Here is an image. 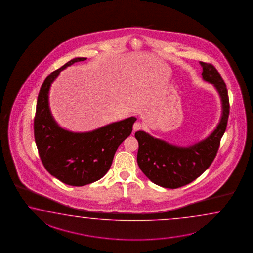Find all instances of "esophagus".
Instances as JSON below:
<instances>
[{
	"label": "esophagus",
	"instance_id": "1",
	"mask_svg": "<svg viewBox=\"0 0 253 253\" xmlns=\"http://www.w3.org/2000/svg\"><path fill=\"white\" fill-rule=\"evenodd\" d=\"M141 128H142V124L139 123V122H137V123L133 124V131L139 130V129H141Z\"/></svg>",
	"mask_w": 253,
	"mask_h": 253
}]
</instances>
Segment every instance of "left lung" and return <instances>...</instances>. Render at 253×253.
<instances>
[{"label":"left lung","instance_id":"8db88e82","mask_svg":"<svg viewBox=\"0 0 253 253\" xmlns=\"http://www.w3.org/2000/svg\"><path fill=\"white\" fill-rule=\"evenodd\" d=\"M203 79L215 87L222 101V117L211 134L188 147L172 145L139 130L135 138L139 142L138 165L145 175L158 186L178 188L196 179L214 160L222 135L226 129L230 104L226 84L216 68L200 62Z\"/></svg>","mask_w":253,"mask_h":253}]
</instances>
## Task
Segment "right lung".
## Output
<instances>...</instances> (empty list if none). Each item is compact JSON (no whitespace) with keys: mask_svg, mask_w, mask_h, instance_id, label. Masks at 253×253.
<instances>
[{"mask_svg":"<svg viewBox=\"0 0 253 253\" xmlns=\"http://www.w3.org/2000/svg\"><path fill=\"white\" fill-rule=\"evenodd\" d=\"M85 59L73 58L46 77L39 93L34 118V138L43 165L50 175L68 186H85L101 179L137 120L129 117L88 132H72L56 123L48 105L52 82L65 68Z\"/></svg>","mask_w":253,"mask_h":253,"instance_id":"add662e5","label":"right lung"}]
</instances>
